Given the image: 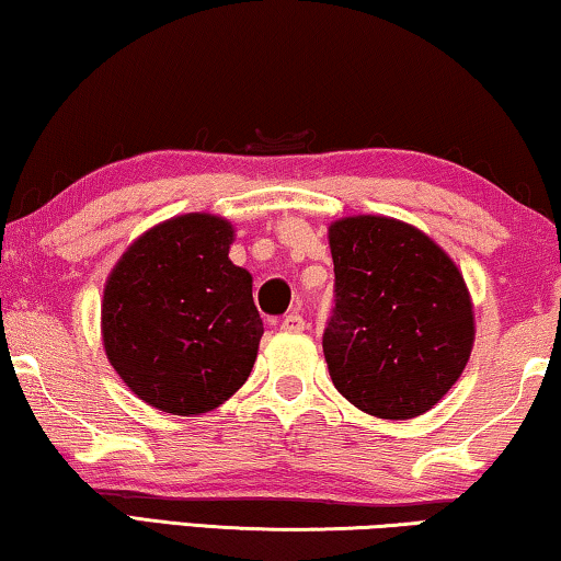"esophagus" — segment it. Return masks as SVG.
<instances>
[{
  "label": "esophagus",
  "instance_id": "obj_1",
  "mask_svg": "<svg viewBox=\"0 0 561 561\" xmlns=\"http://www.w3.org/2000/svg\"><path fill=\"white\" fill-rule=\"evenodd\" d=\"M280 329H283V331H304V329H306L304 316H300V313H288V316H283Z\"/></svg>",
  "mask_w": 561,
  "mask_h": 561
}]
</instances>
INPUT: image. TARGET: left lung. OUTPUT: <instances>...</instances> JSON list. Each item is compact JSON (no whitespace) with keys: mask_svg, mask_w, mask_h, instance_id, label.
I'll return each mask as SVG.
<instances>
[{"mask_svg":"<svg viewBox=\"0 0 561 561\" xmlns=\"http://www.w3.org/2000/svg\"><path fill=\"white\" fill-rule=\"evenodd\" d=\"M336 308L323 334L334 387L381 420L433 410L460 379L476 313L460 267L415 225L352 215L329 225Z\"/></svg>","mask_w":561,"mask_h":561,"instance_id":"obj_1","label":"left lung"}]
</instances>
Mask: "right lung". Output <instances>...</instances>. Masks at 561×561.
Masks as SVG:
<instances>
[{"mask_svg": "<svg viewBox=\"0 0 561 561\" xmlns=\"http://www.w3.org/2000/svg\"><path fill=\"white\" fill-rule=\"evenodd\" d=\"M234 227L190 213L153 225L113 265L101 300L105 356L151 408H220L253 369L263 321L253 275L230 261Z\"/></svg>", "mask_w": 561, "mask_h": 561, "instance_id": "right-lung-1", "label": "right lung"}]
</instances>
